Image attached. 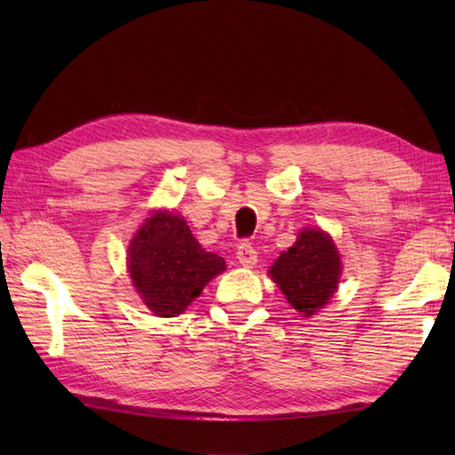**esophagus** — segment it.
I'll list each match as a JSON object with an SVG mask.
<instances>
[{
    "instance_id": "obj_1",
    "label": "esophagus",
    "mask_w": 455,
    "mask_h": 455,
    "mask_svg": "<svg viewBox=\"0 0 455 455\" xmlns=\"http://www.w3.org/2000/svg\"><path fill=\"white\" fill-rule=\"evenodd\" d=\"M236 258L244 267H252L258 262V252H256V248L252 246V243L240 244L238 250H236Z\"/></svg>"
}]
</instances>
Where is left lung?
Listing matches in <instances>:
<instances>
[{
	"label": "left lung",
	"instance_id": "obj_1",
	"mask_svg": "<svg viewBox=\"0 0 455 455\" xmlns=\"http://www.w3.org/2000/svg\"><path fill=\"white\" fill-rule=\"evenodd\" d=\"M340 269V256L331 236L318 228H307L297 243L275 259L269 275L293 308L311 316L334 295Z\"/></svg>",
	"mask_w": 455,
	"mask_h": 455
}]
</instances>
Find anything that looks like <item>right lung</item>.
Listing matches in <instances>:
<instances>
[{"instance_id":"1","label":"right lung","mask_w":455,"mask_h":455,"mask_svg":"<svg viewBox=\"0 0 455 455\" xmlns=\"http://www.w3.org/2000/svg\"><path fill=\"white\" fill-rule=\"evenodd\" d=\"M225 267V259L205 252L173 212L152 215L129 246L131 279L156 316H178Z\"/></svg>"}]
</instances>
